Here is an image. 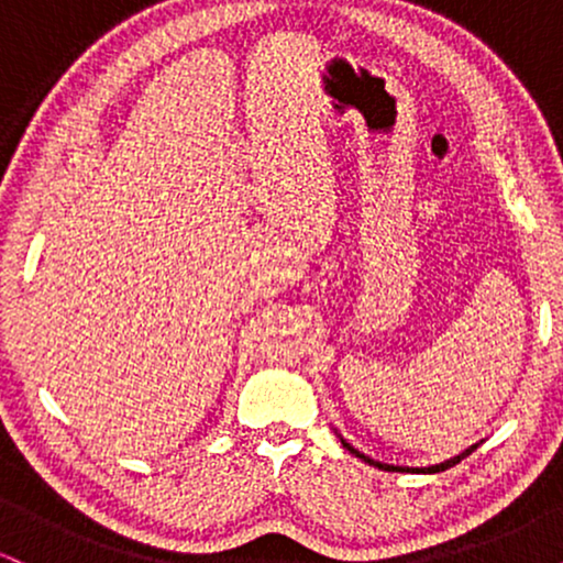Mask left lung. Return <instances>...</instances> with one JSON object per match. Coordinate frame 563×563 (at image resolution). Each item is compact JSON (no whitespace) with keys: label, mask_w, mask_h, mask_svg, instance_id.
Returning <instances> with one entry per match:
<instances>
[{"label":"left lung","mask_w":563,"mask_h":563,"mask_svg":"<svg viewBox=\"0 0 563 563\" xmlns=\"http://www.w3.org/2000/svg\"><path fill=\"white\" fill-rule=\"evenodd\" d=\"M341 439V444H344V448L352 452V455H357V457H363L365 463H371V466H376V468H380V471H412V474H439V471H448V468H452L455 466V463H461L463 457L466 455H471V452H474L476 448H479V444H471L468 450H463L461 455H455V457H450V461H444V463H437V466H426V468H407V466H389V463H380V461H373V457H367L365 452H360V450H354L352 444L346 442L344 437H339Z\"/></svg>","instance_id":"left-lung-1"}]
</instances>
